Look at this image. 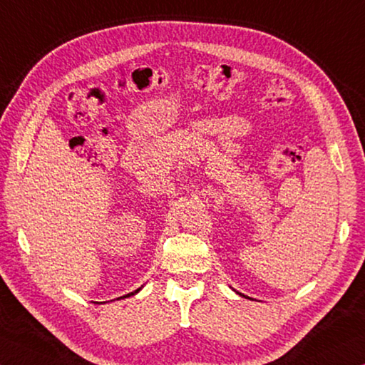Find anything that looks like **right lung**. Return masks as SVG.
<instances>
[{"label":"right lung","instance_id":"add662e5","mask_svg":"<svg viewBox=\"0 0 365 365\" xmlns=\"http://www.w3.org/2000/svg\"><path fill=\"white\" fill-rule=\"evenodd\" d=\"M140 289V288H138ZM138 289H137V292H133V293H128V294H125V296H132V294H135V293H138Z\"/></svg>","mask_w":365,"mask_h":365}]
</instances>
